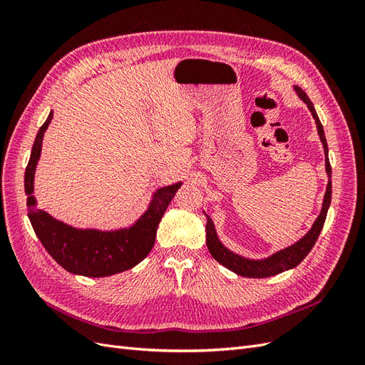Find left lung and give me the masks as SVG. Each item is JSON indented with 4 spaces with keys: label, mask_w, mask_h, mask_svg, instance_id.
Listing matches in <instances>:
<instances>
[{
    "label": "left lung",
    "mask_w": 365,
    "mask_h": 365,
    "mask_svg": "<svg viewBox=\"0 0 365 365\" xmlns=\"http://www.w3.org/2000/svg\"><path fill=\"white\" fill-rule=\"evenodd\" d=\"M294 91L306 103L309 111H311V114L315 120V125H317L318 137H319V140H322V145L324 149L327 187H326V193L323 197L322 212H319L311 230H309L302 239H298L295 244L286 247L277 252H272L271 256L263 257V259H250L245 256H240V254L227 248L222 242H220V239L216 233L213 220L210 219V216L205 212H202L207 217L205 231H207V248H208L210 254H212L215 260H217L220 264H224L227 269L233 271L237 275H242V277H250V279L272 277V275H277L280 272L292 269L297 267V264H300L302 260L309 254V251H311L312 247L315 245L319 233H322L324 220L327 216V210L330 207V200H332V168H330V163H329V148H327V141L324 137L323 125H322V121H319L315 108L311 102V98L307 97V94L302 90L300 86H297V85L294 86Z\"/></svg>",
    "instance_id": "obj_1"
}]
</instances>
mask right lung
<instances>
[{
	"label": "right lung",
	"instance_id": "right-lung-1",
	"mask_svg": "<svg viewBox=\"0 0 365 365\" xmlns=\"http://www.w3.org/2000/svg\"><path fill=\"white\" fill-rule=\"evenodd\" d=\"M51 118L53 111H50L46 123L36 134L24 175L29 219L38 239L63 269L76 275L109 277L134 268L148 256L155 244L160 220L182 181L153 190L145 213L129 227L117 230L81 228L53 217L50 213L38 208V201L33 195L43 132L51 123Z\"/></svg>",
	"mask_w": 365,
	"mask_h": 365
}]
</instances>
